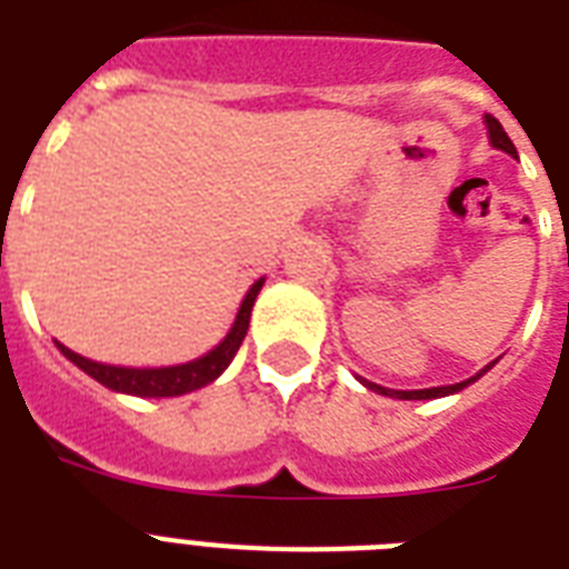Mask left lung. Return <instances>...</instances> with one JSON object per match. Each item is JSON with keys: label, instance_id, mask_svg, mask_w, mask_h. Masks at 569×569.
I'll list each match as a JSON object with an SVG mask.
<instances>
[{"label": "left lung", "instance_id": "left-lung-1", "mask_svg": "<svg viewBox=\"0 0 569 569\" xmlns=\"http://www.w3.org/2000/svg\"><path fill=\"white\" fill-rule=\"evenodd\" d=\"M485 127H487V138H490V144H493L496 150H502V153H508V156H513V159H517V147L511 144V138L505 136L502 123H499V120L490 118V114H487V118H485ZM493 366H496V360H493V363H487L485 369H481V372L472 375V378L460 380V383H449V387H428V389H387V387H380V383H372V380H366V378H357V380H360V383H363L366 389H372V392H378V396L401 398V401H428V398L455 396V392H460V389L469 387V383H476V380L481 378V375L490 372V369H493Z\"/></svg>", "mask_w": 569, "mask_h": 569}]
</instances>
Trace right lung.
<instances>
[{
  "label": "right lung",
  "instance_id": "add662e5",
  "mask_svg": "<svg viewBox=\"0 0 569 569\" xmlns=\"http://www.w3.org/2000/svg\"><path fill=\"white\" fill-rule=\"evenodd\" d=\"M266 283V277H259L257 283L250 286L248 295L241 298L239 312H236V321L232 328L227 330V337L206 355L194 357L189 363L177 366H111V363H97V360H88V357L76 355L67 346H61L56 339L58 351L70 360L73 366H79L84 375H91L97 383H102L111 392H123V396H138V398H173L186 396V392H194V389H203L206 383H212L223 375V369L232 363V357L239 351L241 339L248 333L250 312H253V303H257V295Z\"/></svg>",
  "mask_w": 569,
  "mask_h": 569
}]
</instances>
